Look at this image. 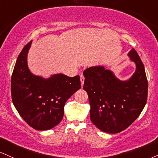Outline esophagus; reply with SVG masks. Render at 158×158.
<instances>
[{
  "mask_svg": "<svg viewBox=\"0 0 158 158\" xmlns=\"http://www.w3.org/2000/svg\"><path fill=\"white\" fill-rule=\"evenodd\" d=\"M84 81H85V77L83 75H81V86H83V83H84Z\"/></svg>",
  "mask_w": 158,
  "mask_h": 158,
  "instance_id": "esophagus-1",
  "label": "esophagus"
}]
</instances>
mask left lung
I'll return each mask as SVG.
<instances>
[{
	"instance_id": "obj_1",
	"label": "left lung",
	"mask_w": 158,
	"mask_h": 158,
	"mask_svg": "<svg viewBox=\"0 0 158 158\" xmlns=\"http://www.w3.org/2000/svg\"><path fill=\"white\" fill-rule=\"evenodd\" d=\"M136 69L127 81H120L102 66L85 69L83 89L90 103L91 121L99 130L118 133L141 114L147 100L148 82L144 66L135 49L128 53Z\"/></svg>"
}]
</instances>
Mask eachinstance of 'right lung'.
I'll return each mask as SVG.
<instances>
[{"label":"right lung","mask_w":158,"mask_h":158,"mask_svg":"<svg viewBox=\"0 0 158 158\" xmlns=\"http://www.w3.org/2000/svg\"><path fill=\"white\" fill-rule=\"evenodd\" d=\"M32 41L17 57L11 80V99L25 122L35 130H47L57 125L64 116L68 99L81 88L80 76L56 74L49 78L33 75L27 56Z\"/></svg>","instance_id":"1"}]
</instances>
